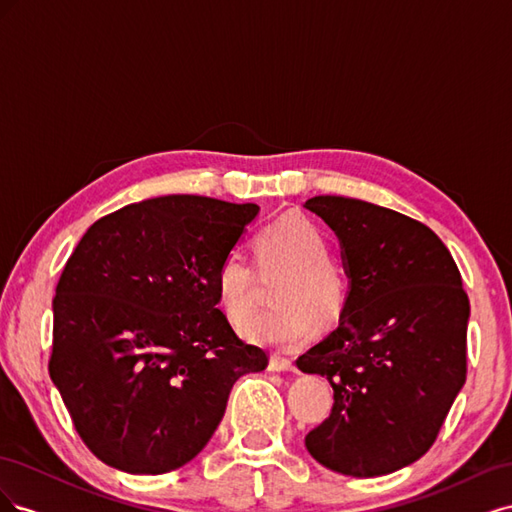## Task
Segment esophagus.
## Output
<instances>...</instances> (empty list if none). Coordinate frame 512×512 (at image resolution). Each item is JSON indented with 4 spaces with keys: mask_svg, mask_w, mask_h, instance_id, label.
<instances>
[{
    "mask_svg": "<svg viewBox=\"0 0 512 512\" xmlns=\"http://www.w3.org/2000/svg\"><path fill=\"white\" fill-rule=\"evenodd\" d=\"M269 369L271 371H294V363L290 359H286V356L273 354L269 359Z\"/></svg>",
    "mask_w": 512,
    "mask_h": 512,
    "instance_id": "34e87169",
    "label": "esophagus"
}]
</instances>
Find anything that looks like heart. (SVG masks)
<instances>
[{"mask_svg": "<svg viewBox=\"0 0 512 512\" xmlns=\"http://www.w3.org/2000/svg\"><path fill=\"white\" fill-rule=\"evenodd\" d=\"M256 256L262 269H286L277 282L269 312L256 316L241 329L250 344L273 350H297L316 329V318L331 322L346 301V282L331 265V250L322 232L303 215H286L256 237ZM215 290L222 312L232 324H243L254 314V269L239 250L228 252Z\"/></svg>", "mask_w": 512, "mask_h": 512, "instance_id": "heart-1", "label": "heart"}]
</instances>
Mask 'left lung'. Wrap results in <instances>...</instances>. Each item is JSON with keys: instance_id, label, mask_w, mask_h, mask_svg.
Returning <instances> with one entry per match:
<instances>
[{"instance_id": "left-lung-1", "label": "left lung", "mask_w": 512, "mask_h": 512, "mask_svg": "<svg viewBox=\"0 0 512 512\" xmlns=\"http://www.w3.org/2000/svg\"><path fill=\"white\" fill-rule=\"evenodd\" d=\"M303 207L337 235L348 275L335 331L297 359L335 399L305 446L339 474H391L429 451L466 382L468 294L440 237L408 215L344 196Z\"/></svg>"}]
</instances>
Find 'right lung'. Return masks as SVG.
I'll return each instance as SVG.
<instances>
[{
	"instance_id": "add662e5",
	"label": "right lung",
	"mask_w": 512,
	"mask_h": 512,
	"mask_svg": "<svg viewBox=\"0 0 512 512\" xmlns=\"http://www.w3.org/2000/svg\"><path fill=\"white\" fill-rule=\"evenodd\" d=\"M260 207L160 196L91 224L53 299L49 374L106 466L164 474L218 429L232 384L267 367L218 307L215 273Z\"/></svg>"
}]
</instances>
